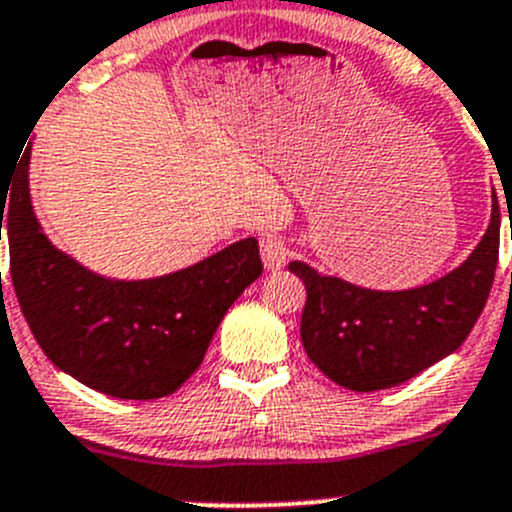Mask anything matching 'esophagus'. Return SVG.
<instances>
[{
	"mask_svg": "<svg viewBox=\"0 0 512 512\" xmlns=\"http://www.w3.org/2000/svg\"><path fill=\"white\" fill-rule=\"evenodd\" d=\"M260 255H262V262H265L267 270H280V267L287 265V260H289V245L282 240V237L267 235V237H262V242H260Z\"/></svg>",
	"mask_w": 512,
	"mask_h": 512,
	"instance_id": "esophagus-1",
	"label": "esophagus"
}]
</instances>
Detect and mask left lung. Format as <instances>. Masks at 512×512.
Listing matches in <instances>:
<instances>
[{
	"mask_svg": "<svg viewBox=\"0 0 512 512\" xmlns=\"http://www.w3.org/2000/svg\"><path fill=\"white\" fill-rule=\"evenodd\" d=\"M500 250V205L483 240L451 275L406 292H374L322 277L304 262L289 272L307 287L302 312L304 352L334 384L379 391L414 379L456 352L485 307Z\"/></svg>",
	"mask_w": 512,
	"mask_h": 512,
	"instance_id": "obj_1",
	"label": "left lung"
}]
</instances>
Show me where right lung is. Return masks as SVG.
Returning <instances> with one entry per match:
<instances>
[{
  "mask_svg": "<svg viewBox=\"0 0 512 512\" xmlns=\"http://www.w3.org/2000/svg\"><path fill=\"white\" fill-rule=\"evenodd\" d=\"M27 165L29 148L12 198H2L0 220L7 218L14 292L41 352L81 384L116 399L148 401L178 391L203 364L230 304L262 275L255 237L158 280H103L39 230Z\"/></svg>",
  "mask_w": 512,
  "mask_h": 512,
  "instance_id": "obj_1",
  "label": "right lung"
}]
</instances>
